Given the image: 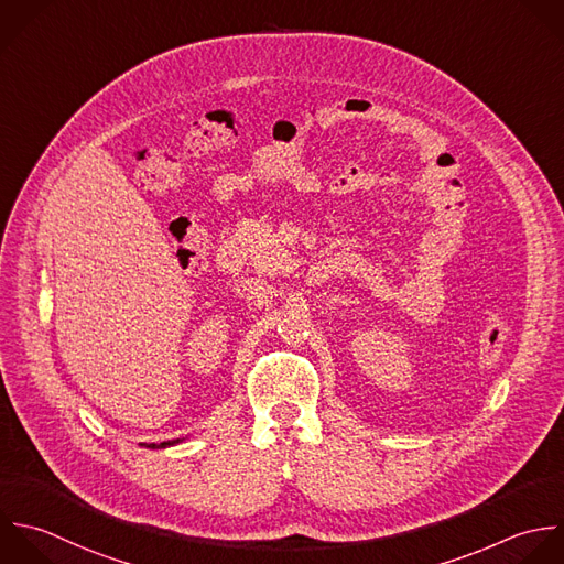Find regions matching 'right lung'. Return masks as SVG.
I'll list each match as a JSON object with an SVG mask.
<instances>
[{"mask_svg": "<svg viewBox=\"0 0 564 564\" xmlns=\"http://www.w3.org/2000/svg\"><path fill=\"white\" fill-rule=\"evenodd\" d=\"M180 442H184V440H173V442H162V444H147V448H169V446H175ZM140 446H144V444H140Z\"/></svg>", "mask_w": 564, "mask_h": 564, "instance_id": "obj_1", "label": "right lung"}]
</instances>
